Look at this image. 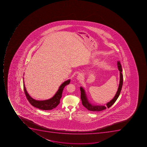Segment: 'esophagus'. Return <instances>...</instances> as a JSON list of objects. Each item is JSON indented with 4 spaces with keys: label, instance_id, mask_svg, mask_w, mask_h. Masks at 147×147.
Masks as SVG:
<instances>
[{
    "label": "esophagus",
    "instance_id": "obj_1",
    "mask_svg": "<svg viewBox=\"0 0 147 147\" xmlns=\"http://www.w3.org/2000/svg\"><path fill=\"white\" fill-rule=\"evenodd\" d=\"M84 77V75L82 74H79V75H78L77 78V79L78 80H79V81H80V80H81L83 79Z\"/></svg>",
    "mask_w": 147,
    "mask_h": 147
}]
</instances>
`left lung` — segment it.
<instances>
[{
	"label": "left lung",
	"instance_id": "1",
	"mask_svg": "<svg viewBox=\"0 0 147 147\" xmlns=\"http://www.w3.org/2000/svg\"><path fill=\"white\" fill-rule=\"evenodd\" d=\"M117 65H118V68L119 70V74H120V80H119V86L118 87V90L117 92L115 95V97L112 100H111L110 102H109L107 103L106 105L98 106L95 105L93 104H91L90 102L88 100L86 94V91L82 87H80V90L81 91V99L82 100V103L83 105L88 110L90 111H93V112H99L101 111L102 110H104L107 109V108H110L111 106H112L116 101L117 100L118 97L119 96L120 92L121 90L122 87L123 85V77L122 70V67L120 64V61H117Z\"/></svg>",
	"mask_w": 147,
	"mask_h": 147
}]
</instances>
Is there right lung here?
Returning <instances> with one entry per match:
<instances>
[{
  "label": "right lung",
  "mask_w": 147,
  "mask_h": 147,
  "mask_svg": "<svg viewBox=\"0 0 147 147\" xmlns=\"http://www.w3.org/2000/svg\"><path fill=\"white\" fill-rule=\"evenodd\" d=\"M70 80H67V81L64 82L60 86L58 90L53 97H51V98L49 99L43 100V101L36 100L30 96L26 89L24 80H23V88H24L25 93L27 99L28 100V101L35 108L42 109V110H51V109H53L56 108L58 105V104L60 103V100L61 97V95L63 93L64 88L65 87V86L69 84L70 83Z\"/></svg>",
  "instance_id": "1"
}]
</instances>
